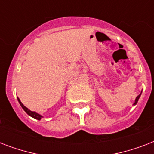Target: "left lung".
Wrapping results in <instances>:
<instances>
[{"mask_svg":"<svg viewBox=\"0 0 154 154\" xmlns=\"http://www.w3.org/2000/svg\"><path fill=\"white\" fill-rule=\"evenodd\" d=\"M141 93L140 94H139L138 96L137 97H136V99H135V101H134V105H135L137 104V101H138V100H139V98H140V97H141Z\"/></svg>","mask_w":154,"mask_h":154,"instance_id":"1","label":"left lung"}]
</instances>
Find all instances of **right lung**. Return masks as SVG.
<instances>
[{"mask_svg":"<svg viewBox=\"0 0 154 154\" xmlns=\"http://www.w3.org/2000/svg\"><path fill=\"white\" fill-rule=\"evenodd\" d=\"M17 100H18V101H19V103H20V106L22 107L23 109L25 110V112H26L28 115H29L30 117H33V118H35V119H37V120H41L42 119V117H43L42 115L39 114V113H37V112H33V111H31V110L29 109L27 107H25V105H23L22 102L20 101V99L18 98V97H17Z\"/></svg>","mask_w":154,"mask_h":154,"instance_id":"1","label":"right lung"}]
</instances>
